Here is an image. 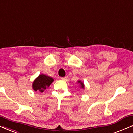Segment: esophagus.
<instances>
[{"label": "esophagus", "instance_id": "34e87169", "mask_svg": "<svg viewBox=\"0 0 133 133\" xmlns=\"http://www.w3.org/2000/svg\"><path fill=\"white\" fill-rule=\"evenodd\" d=\"M67 78H68V77H67V76H65V77L61 78V80H63V81H67Z\"/></svg>", "mask_w": 133, "mask_h": 133}]
</instances>
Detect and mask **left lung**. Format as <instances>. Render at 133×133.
Wrapping results in <instances>:
<instances>
[{"instance_id":"8db88e82","label":"left lung","mask_w":133,"mask_h":133,"mask_svg":"<svg viewBox=\"0 0 133 133\" xmlns=\"http://www.w3.org/2000/svg\"><path fill=\"white\" fill-rule=\"evenodd\" d=\"M78 83L81 84V87H82V88H83V89H84V84H83V83H82V82L80 81H78Z\"/></svg>"}]
</instances>
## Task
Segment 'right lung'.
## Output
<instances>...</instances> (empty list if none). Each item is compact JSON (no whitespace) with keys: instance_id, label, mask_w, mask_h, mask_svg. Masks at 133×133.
<instances>
[{"instance_id":"obj_1","label":"right lung","mask_w":133,"mask_h":133,"mask_svg":"<svg viewBox=\"0 0 133 133\" xmlns=\"http://www.w3.org/2000/svg\"><path fill=\"white\" fill-rule=\"evenodd\" d=\"M54 79L50 76H46L45 75L42 74L34 81L32 87L35 91L43 92L46 88L51 84Z\"/></svg>"}]
</instances>
